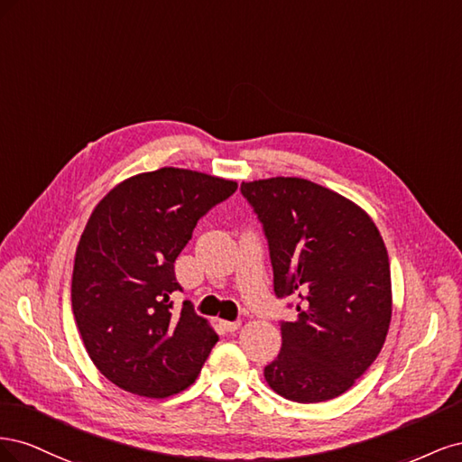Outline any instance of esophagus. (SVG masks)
I'll return each mask as SVG.
<instances>
[{
	"label": "esophagus",
	"instance_id": "obj_1",
	"mask_svg": "<svg viewBox=\"0 0 462 462\" xmlns=\"http://www.w3.org/2000/svg\"><path fill=\"white\" fill-rule=\"evenodd\" d=\"M223 329H226V331H236V329H239L241 328V321H223Z\"/></svg>",
	"mask_w": 462,
	"mask_h": 462
}]
</instances>
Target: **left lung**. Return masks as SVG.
<instances>
[{
	"label": "left lung",
	"instance_id": "obj_1",
	"mask_svg": "<svg viewBox=\"0 0 462 462\" xmlns=\"http://www.w3.org/2000/svg\"><path fill=\"white\" fill-rule=\"evenodd\" d=\"M270 245L275 295L295 297L282 351L263 368L289 401L321 402L351 389L380 355L391 324L387 248L372 217L299 177L241 185Z\"/></svg>",
	"mask_w": 462,
	"mask_h": 462
}]
</instances>
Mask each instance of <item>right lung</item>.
Masks as SVG:
<instances>
[{"label":"right lung","mask_w":462,"mask_h":462,"mask_svg":"<svg viewBox=\"0 0 462 462\" xmlns=\"http://www.w3.org/2000/svg\"><path fill=\"white\" fill-rule=\"evenodd\" d=\"M236 183L162 167L125 179L97 202L75 254L71 304L82 343L111 383L165 399L190 387L217 343L189 300L173 310L175 260L197 221Z\"/></svg>","instance_id":"add662e5"}]
</instances>
